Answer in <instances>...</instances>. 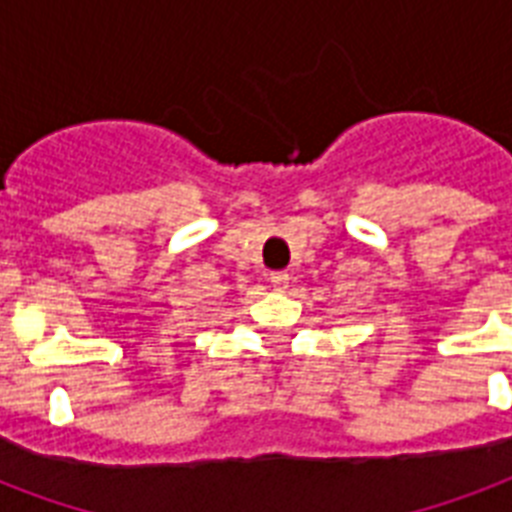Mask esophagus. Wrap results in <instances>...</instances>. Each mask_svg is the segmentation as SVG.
<instances>
[{
  "label": "esophagus",
  "instance_id": "1",
  "mask_svg": "<svg viewBox=\"0 0 512 512\" xmlns=\"http://www.w3.org/2000/svg\"><path fill=\"white\" fill-rule=\"evenodd\" d=\"M268 281L276 286V289H286V286H289V273H286V270H273L268 276Z\"/></svg>",
  "mask_w": 512,
  "mask_h": 512
}]
</instances>
